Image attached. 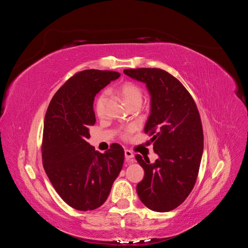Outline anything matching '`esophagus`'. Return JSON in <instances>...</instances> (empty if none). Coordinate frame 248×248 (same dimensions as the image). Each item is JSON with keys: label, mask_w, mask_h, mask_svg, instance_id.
I'll return each mask as SVG.
<instances>
[{"label": "esophagus", "mask_w": 248, "mask_h": 248, "mask_svg": "<svg viewBox=\"0 0 248 248\" xmlns=\"http://www.w3.org/2000/svg\"><path fill=\"white\" fill-rule=\"evenodd\" d=\"M124 154H125V158L127 159V160H130V161H132L133 162V160H134V155H133V153L130 151V150H125L124 151Z\"/></svg>", "instance_id": "esophagus-1"}]
</instances>
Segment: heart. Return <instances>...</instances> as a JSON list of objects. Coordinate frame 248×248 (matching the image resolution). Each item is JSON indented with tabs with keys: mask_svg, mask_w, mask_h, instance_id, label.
Masks as SVG:
<instances>
[{
	"mask_svg": "<svg viewBox=\"0 0 248 248\" xmlns=\"http://www.w3.org/2000/svg\"><path fill=\"white\" fill-rule=\"evenodd\" d=\"M118 92L128 107L133 106V104H141L142 102L141 89L138 85L133 84V82H130V81L125 82V84H123L119 88ZM107 96H108V92L103 91L96 100L95 109L98 115L101 114L104 101L107 99Z\"/></svg>",
	"mask_w": 248,
	"mask_h": 248,
	"instance_id": "1",
	"label": "heart"
}]
</instances>
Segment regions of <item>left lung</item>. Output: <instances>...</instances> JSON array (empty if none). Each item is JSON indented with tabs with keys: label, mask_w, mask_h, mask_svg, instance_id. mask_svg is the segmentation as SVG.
Wrapping results in <instances>:
<instances>
[{
	"label": "left lung",
	"mask_w": 248,
	"mask_h": 248,
	"mask_svg": "<svg viewBox=\"0 0 248 248\" xmlns=\"http://www.w3.org/2000/svg\"><path fill=\"white\" fill-rule=\"evenodd\" d=\"M124 73L144 82L150 94V116L144 131L152 136L155 162L140 155L144 169L138 184L140 200L156 212L177 208L189 196L200 170L204 134L198 108L184 86L158 68L125 69Z\"/></svg>",
	"instance_id": "left-lung-1"
}]
</instances>
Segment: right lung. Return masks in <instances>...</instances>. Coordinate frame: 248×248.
Returning <instances> with one entry per match:
<instances>
[{"label":"right lung","instance_id":"obj_1","mask_svg":"<svg viewBox=\"0 0 248 248\" xmlns=\"http://www.w3.org/2000/svg\"><path fill=\"white\" fill-rule=\"evenodd\" d=\"M120 73L84 70L67 80L52 97L44 119L42 160L52 186L70 207L88 211L107 201L124 162V150L112 144L99 153L87 141L96 122L97 93Z\"/></svg>","mask_w":248,"mask_h":248}]
</instances>
